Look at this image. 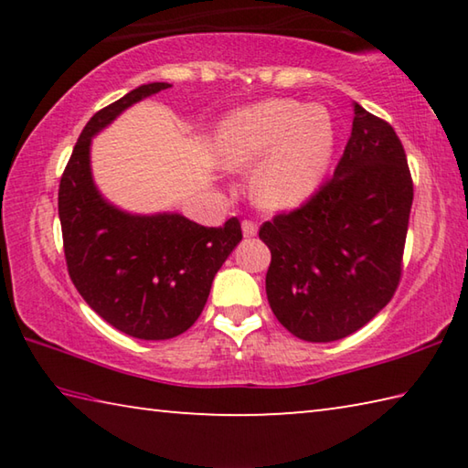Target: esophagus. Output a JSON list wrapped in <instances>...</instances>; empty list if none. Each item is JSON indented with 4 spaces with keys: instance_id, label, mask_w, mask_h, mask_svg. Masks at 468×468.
Instances as JSON below:
<instances>
[{
    "instance_id": "obj_1",
    "label": "esophagus",
    "mask_w": 468,
    "mask_h": 468,
    "mask_svg": "<svg viewBox=\"0 0 468 468\" xmlns=\"http://www.w3.org/2000/svg\"><path fill=\"white\" fill-rule=\"evenodd\" d=\"M241 229H243L245 237H256V233H258V225L253 223V220H243Z\"/></svg>"
}]
</instances>
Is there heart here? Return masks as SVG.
<instances>
[{
  "label": "heart",
  "mask_w": 468,
  "mask_h": 468,
  "mask_svg": "<svg viewBox=\"0 0 468 468\" xmlns=\"http://www.w3.org/2000/svg\"><path fill=\"white\" fill-rule=\"evenodd\" d=\"M336 128L324 105L268 99L235 111L218 125L215 154L227 169H253L251 197L266 210L303 204L326 177Z\"/></svg>",
  "instance_id": "b5f03b06"
}]
</instances>
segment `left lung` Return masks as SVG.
<instances>
[{"label": "left lung", "mask_w": 468, "mask_h": 468, "mask_svg": "<svg viewBox=\"0 0 468 468\" xmlns=\"http://www.w3.org/2000/svg\"><path fill=\"white\" fill-rule=\"evenodd\" d=\"M353 130L326 184L260 227L271 250L266 295L291 335L345 338L392 299L402 274L413 179L388 122L355 102Z\"/></svg>", "instance_id": "left-lung-1"}]
</instances>
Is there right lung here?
<instances>
[{
	"mask_svg": "<svg viewBox=\"0 0 468 468\" xmlns=\"http://www.w3.org/2000/svg\"><path fill=\"white\" fill-rule=\"evenodd\" d=\"M169 86L142 84L97 111L76 142L58 197L74 287L102 320L142 340L179 336L200 318L215 274L243 237L235 217L223 227H202L177 212L130 215L109 204L94 186V133L133 102Z\"/></svg>",
	"mask_w": 468,
	"mask_h": 468,
	"instance_id": "right-lung-1",
	"label": "right lung"
}]
</instances>
